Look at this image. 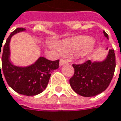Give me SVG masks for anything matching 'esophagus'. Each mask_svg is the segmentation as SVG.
Segmentation results:
<instances>
[{"label": "esophagus", "mask_w": 121, "mask_h": 121, "mask_svg": "<svg viewBox=\"0 0 121 121\" xmlns=\"http://www.w3.org/2000/svg\"><path fill=\"white\" fill-rule=\"evenodd\" d=\"M68 64L67 61L64 59H61L60 61V66H63L64 64Z\"/></svg>", "instance_id": "obj_1"}]
</instances>
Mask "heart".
Returning <instances> with one entry per match:
<instances>
[{"mask_svg":"<svg viewBox=\"0 0 121 121\" xmlns=\"http://www.w3.org/2000/svg\"><path fill=\"white\" fill-rule=\"evenodd\" d=\"M93 39L88 36H77L63 40L56 44H52V47L59 51L64 55L77 54L81 57H86L88 55L92 48Z\"/></svg>","mask_w":121,"mask_h":121,"instance_id":"b5f03b06","label":"heart"}]
</instances>
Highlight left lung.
<instances>
[{"instance_id":"obj_1","label":"left lung","mask_w":121,"mask_h":121,"mask_svg":"<svg viewBox=\"0 0 121 121\" xmlns=\"http://www.w3.org/2000/svg\"><path fill=\"white\" fill-rule=\"evenodd\" d=\"M103 33L108 38V35ZM73 66L75 73L69 80L73 90L81 96H96L107 89L112 79L116 67L114 50L110 49L106 60L102 62L87 60L82 64H73Z\"/></svg>"}]
</instances>
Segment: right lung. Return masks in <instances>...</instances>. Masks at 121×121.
I'll return each mask as SVG.
<instances>
[{
	"instance_id": "1",
	"label": "right lung",
	"mask_w": 121,
	"mask_h": 121,
	"mask_svg": "<svg viewBox=\"0 0 121 121\" xmlns=\"http://www.w3.org/2000/svg\"><path fill=\"white\" fill-rule=\"evenodd\" d=\"M24 30V28H17L7 38L2 54L1 68L6 82L14 91L20 95L34 96L46 89L51 73L59 68L60 60L51 61L44 57H39L34 64L28 67H18L12 65L9 61L10 39L14 34ZM0 51L1 49L0 57ZM0 70L2 75L0 66Z\"/></svg>"
}]
</instances>
